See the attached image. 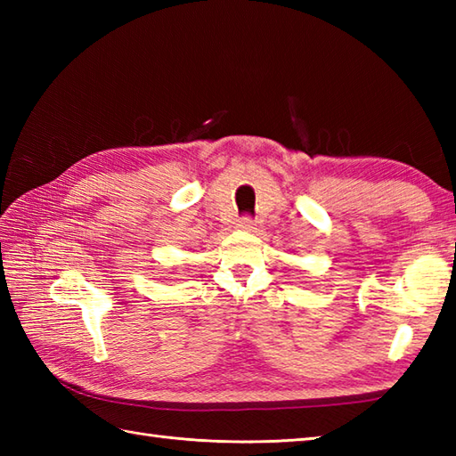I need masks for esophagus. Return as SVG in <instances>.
Returning <instances> with one entry per match:
<instances>
[{"label":"esophagus","mask_w":456,"mask_h":456,"mask_svg":"<svg viewBox=\"0 0 456 456\" xmlns=\"http://www.w3.org/2000/svg\"><path fill=\"white\" fill-rule=\"evenodd\" d=\"M239 227L243 229V231H250V233H255V231L258 229V223L255 221V219H250V217H245L243 221L239 223Z\"/></svg>","instance_id":"1"}]
</instances>
